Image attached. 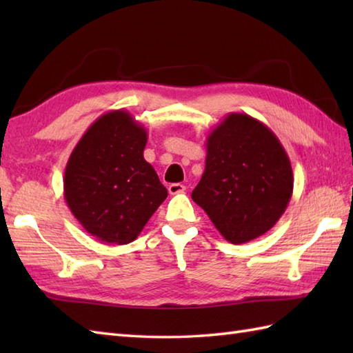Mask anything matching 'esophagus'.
<instances>
[{
  "mask_svg": "<svg viewBox=\"0 0 353 353\" xmlns=\"http://www.w3.org/2000/svg\"><path fill=\"white\" fill-rule=\"evenodd\" d=\"M185 185L182 183H171L168 186V192L171 194V196H174V194H181V192H185Z\"/></svg>",
  "mask_w": 353,
  "mask_h": 353,
  "instance_id": "34e87169",
  "label": "esophagus"
}]
</instances>
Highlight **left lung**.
Here are the masks:
<instances>
[{
    "label": "left lung",
    "instance_id": "8db88e82",
    "mask_svg": "<svg viewBox=\"0 0 353 353\" xmlns=\"http://www.w3.org/2000/svg\"><path fill=\"white\" fill-rule=\"evenodd\" d=\"M205 171L191 197L232 244L272 229L287 209L294 177L281 141L247 114H229L206 138Z\"/></svg>",
    "mask_w": 353,
    "mask_h": 353
}]
</instances>
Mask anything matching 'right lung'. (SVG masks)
<instances>
[{"mask_svg": "<svg viewBox=\"0 0 353 353\" xmlns=\"http://www.w3.org/2000/svg\"><path fill=\"white\" fill-rule=\"evenodd\" d=\"M147 130L127 110L101 115L66 163L63 197L83 229L104 244H129L168 191L144 159Z\"/></svg>", "mask_w": 353, "mask_h": 353, "instance_id": "add662e5", "label": "right lung"}]
</instances>
